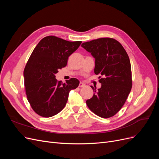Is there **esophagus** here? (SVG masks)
Masks as SVG:
<instances>
[{
  "instance_id": "esophagus-1",
  "label": "esophagus",
  "mask_w": 159,
  "mask_h": 159,
  "mask_svg": "<svg viewBox=\"0 0 159 159\" xmlns=\"http://www.w3.org/2000/svg\"><path fill=\"white\" fill-rule=\"evenodd\" d=\"M84 86H85V84L82 82H80V84H79V87H84Z\"/></svg>"
}]
</instances>
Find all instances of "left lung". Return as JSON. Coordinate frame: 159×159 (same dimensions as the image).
I'll use <instances>...</instances> for the list:
<instances>
[{
	"instance_id": "obj_1",
	"label": "left lung",
	"mask_w": 159,
	"mask_h": 159,
	"mask_svg": "<svg viewBox=\"0 0 159 159\" xmlns=\"http://www.w3.org/2000/svg\"><path fill=\"white\" fill-rule=\"evenodd\" d=\"M81 47L95 58L94 72L102 87L93 89V97L86 101L89 109L103 118L113 116L121 109L132 88L131 67L125 50L116 40L102 38L84 42Z\"/></svg>"
}]
</instances>
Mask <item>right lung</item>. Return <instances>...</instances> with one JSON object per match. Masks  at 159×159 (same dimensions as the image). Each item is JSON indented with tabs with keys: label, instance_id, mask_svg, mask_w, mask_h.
Here are the masks:
<instances>
[{
	"label": "right lung",
	"instance_id": "1",
	"mask_svg": "<svg viewBox=\"0 0 159 159\" xmlns=\"http://www.w3.org/2000/svg\"><path fill=\"white\" fill-rule=\"evenodd\" d=\"M81 43L49 36L42 38L34 49L24 70V79L28 101L38 115L50 117L60 113L70 91L78 87V79L71 78L63 84L55 75L66 66L68 57Z\"/></svg>",
	"mask_w": 159,
	"mask_h": 159
}]
</instances>
